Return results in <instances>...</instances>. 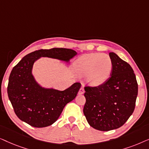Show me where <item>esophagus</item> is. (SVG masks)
I'll return each instance as SVG.
<instances>
[{
  "instance_id": "1",
  "label": "esophagus",
  "mask_w": 149,
  "mask_h": 149,
  "mask_svg": "<svg viewBox=\"0 0 149 149\" xmlns=\"http://www.w3.org/2000/svg\"><path fill=\"white\" fill-rule=\"evenodd\" d=\"M84 92H85L84 88H83V87H81V88L79 89V94H83V93H84Z\"/></svg>"
}]
</instances>
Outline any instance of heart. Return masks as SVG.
Returning <instances> with one entry per match:
<instances>
[{"mask_svg": "<svg viewBox=\"0 0 149 149\" xmlns=\"http://www.w3.org/2000/svg\"><path fill=\"white\" fill-rule=\"evenodd\" d=\"M74 69L79 76L87 74V81L91 85H97L105 82L111 76L113 62L107 54H85L74 62Z\"/></svg>", "mask_w": 149, "mask_h": 149, "instance_id": "obj_1", "label": "heart"}]
</instances>
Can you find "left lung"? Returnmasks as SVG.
Listing matches in <instances>:
<instances>
[{
	"label": "left lung",
	"instance_id": "8db88e82",
	"mask_svg": "<svg viewBox=\"0 0 149 149\" xmlns=\"http://www.w3.org/2000/svg\"><path fill=\"white\" fill-rule=\"evenodd\" d=\"M111 76L97 86L86 85L83 113L90 126L100 131L121 127L135 109L138 83L131 66L113 52Z\"/></svg>",
	"mask_w": 149,
	"mask_h": 149
}]
</instances>
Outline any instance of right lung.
Here are the masks:
<instances>
[{
	"instance_id": "1",
	"label": "right lung",
	"mask_w": 149,
	"mask_h": 149,
	"mask_svg": "<svg viewBox=\"0 0 149 149\" xmlns=\"http://www.w3.org/2000/svg\"><path fill=\"white\" fill-rule=\"evenodd\" d=\"M76 54L70 49H39L26 55L13 67L9 78L7 93L20 120L34 127H47L58 120L66 104L77 96L81 84L75 83L64 91L42 88L32 76V65L40 57L68 61Z\"/></svg>"
}]
</instances>
